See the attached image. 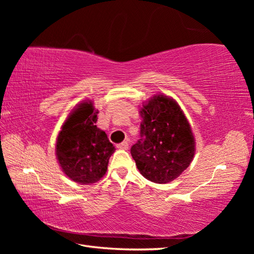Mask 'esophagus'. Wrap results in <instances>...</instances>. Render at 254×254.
I'll list each match as a JSON object with an SVG mask.
<instances>
[{"label":"esophagus","mask_w":254,"mask_h":254,"mask_svg":"<svg viewBox=\"0 0 254 254\" xmlns=\"http://www.w3.org/2000/svg\"><path fill=\"white\" fill-rule=\"evenodd\" d=\"M117 147L121 150H127L128 149V142L127 141H123L122 143H119Z\"/></svg>","instance_id":"esophagus-1"}]
</instances>
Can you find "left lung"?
<instances>
[{
  "instance_id": "left-lung-1",
  "label": "left lung",
  "mask_w": 254,
  "mask_h": 254,
  "mask_svg": "<svg viewBox=\"0 0 254 254\" xmlns=\"http://www.w3.org/2000/svg\"><path fill=\"white\" fill-rule=\"evenodd\" d=\"M140 139L131 147L137 169L150 182L169 183L188 168L195 139L187 119L171 98L156 95L140 111Z\"/></svg>"
}]
</instances>
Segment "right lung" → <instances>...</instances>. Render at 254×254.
<instances>
[{
	"label": "right lung",
	"instance_id": "add662e5",
	"mask_svg": "<svg viewBox=\"0 0 254 254\" xmlns=\"http://www.w3.org/2000/svg\"><path fill=\"white\" fill-rule=\"evenodd\" d=\"M97 113L92 102L80 104L64 123L56 144L63 171L78 184L98 182L115 151L106 133L95 126Z\"/></svg>",
	"mask_w": 254,
	"mask_h": 254
}]
</instances>
